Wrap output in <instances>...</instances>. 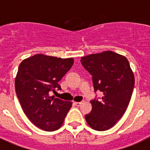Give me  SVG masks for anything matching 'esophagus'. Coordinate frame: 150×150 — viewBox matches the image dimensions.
<instances>
[{
  "mask_svg": "<svg viewBox=\"0 0 150 150\" xmlns=\"http://www.w3.org/2000/svg\"><path fill=\"white\" fill-rule=\"evenodd\" d=\"M74 104H75V105H76V106L79 107V106H80V105H81V104H82V102H75V103H74Z\"/></svg>",
  "mask_w": 150,
  "mask_h": 150,
  "instance_id": "1",
  "label": "esophagus"
}]
</instances>
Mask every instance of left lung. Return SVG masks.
<instances>
[{
	"mask_svg": "<svg viewBox=\"0 0 150 150\" xmlns=\"http://www.w3.org/2000/svg\"><path fill=\"white\" fill-rule=\"evenodd\" d=\"M81 62L92 75L94 91L103 93L102 100H91L92 110L85 120L95 130L109 129L124 115L131 99L135 79L129 62L124 56L104 51L83 56Z\"/></svg>",
	"mask_w": 150,
	"mask_h": 150,
	"instance_id": "obj_1",
	"label": "left lung"
}]
</instances>
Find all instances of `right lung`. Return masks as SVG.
Returning <instances> with one entry per match:
<instances>
[{
    "mask_svg": "<svg viewBox=\"0 0 150 150\" xmlns=\"http://www.w3.org/2000/svg\"><path fill=\"white\" fill-rule=\"evenodd\" d=\"M73 58L62 59L36 54L23 60L15 78V90L23 110L33 124L46 131L59 129L71 101L50 96L71 69Z\"/></svg>",
    "mask_w": 150,
    "mask_h": 150,
    "instance_id": "1",
    "label": "right lung"
}]
</instances>
